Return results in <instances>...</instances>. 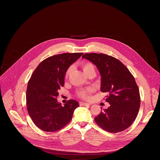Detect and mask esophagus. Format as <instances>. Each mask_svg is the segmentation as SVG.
I'll list each match as a JSON object with an SVG mask.
<instances>
[{"label": "esophagus", "instance_id": "esophagus-1", "mask_svg": "<svg viewBox=\"0 0 160 160\" xmlns=\"http://www.w3.org/2000/svg\"><path fill=\"white\" fill-rule=\"evenodd\" d=\"M80 106H89L90 104L85 103V102H80Z\"/></svg>", "mask_w": 160, "mask_h": 160}]
</instances>
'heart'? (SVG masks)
Instances as JSON below:
<instances>
[{"label": "heart", "instance_id": "b5f03b06", "mask_svg": "<svg viewBox=\"0 0 160 160\" xmlns=\"http://www.w3.org/2000/svg\"><path fill=\"white\" fill-rule=\"evenodd\" d=\"M80 66L82 67V68L83 69V71L84 72V73L87 72L88 70L91 69V68H94V66L93 64L88 62V61H82L80 64ZM70 72V68H68V69L66 70V73H65V77L67 78L68 75H69ZM93 89L92 88H87V89H85V90H80L78 91H77V95L78 98L82 99H88L90 98V96L91 94V93L92 92Z\"/></svg>", "mask_w": 160, "mask_h": 160}]
</instances>
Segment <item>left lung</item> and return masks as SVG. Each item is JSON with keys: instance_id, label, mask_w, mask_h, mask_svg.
I'll list each match as a JSON object with an SVG mask.
<instances>
[{"instance_id": "1", "label": "left lung", "mask_w": 160, "mask_h": 160, "mask_svg": "<svg viewBox=\"0 0 160 160\" xmlns=\"http://www.w3.org/2000/svg\"><path fill=\"white\" fill-rule=\"evenodd\" d=\"M93 62L101 75V90L107 92L110 106L95 117L96 123L110 133L128 128L138 115L139 89L128 68L118 59L104 54L87 53L82 56Z\"/></svg>"}]
</instances>
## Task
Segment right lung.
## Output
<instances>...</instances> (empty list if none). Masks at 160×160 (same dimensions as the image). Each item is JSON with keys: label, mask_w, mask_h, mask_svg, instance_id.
Instances as JSON below:
<instances>
[{"label": "right lung", "mask_w": 160, "mask_h": 160, "mask_svg": "<svg viewBox=\"0 0 160 160\" xmlns=\"http://www.w3.org/2000/svg\"><path fill=\"white\" fill-rule=\"evenodd\" d=\"M82 54L63 53L49 57L32 73L27 89V110L35 125L42 130L56 132L72 120L79 104L71 99L61 106L57 101L58 91L64 85L68 68Z\"/></svg>", "instance_id": "obj_1"}]
</instances>
